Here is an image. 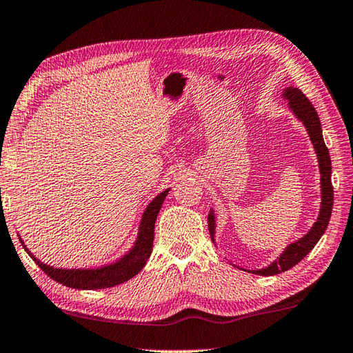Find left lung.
Listing matches in <instances>:
<instances>
[{
    "label": "left lung",
    "mask_w": 353,
    "mask_h": 353,
    "mask_svg": "<svg viewBox=\"0 0 353 353\" xmlns=\"http://www.w3.org/2000/svg\"><path fill=\"white\" fill-rule=\"evenodd\" d=\"M284 98L289 99V108L294 110L295 117L303 121V124L307 129V134L310 137V141L314 143V149L316 152L318 163H320V174H321V209L320 215H318L316 223L314 228L310 229L307 235H304L301 239H298L296 243H292L288 249H285L280 258L276 261L272 263L269 268L261 270H252L256 275H278L281 272H285L294 268L301 259L309 254V252L315 248V244L320 241V238L327 229V224L330 221L332 208H334V188H332V163L329 157V149L325 148V143L323 139V130L320 117H318L316 110L312 103L307 99L303 92L296 88H289L284 90ZM214 210H210L208 216L209 223V232L214 241L215 234V216L212 214Z\"/></svg>",
    "instance_id": "left-lung-1"
}]
</instances>
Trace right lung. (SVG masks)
Here are the masks:
<instances>
[{
	"label": "right lung",
	"mask_w": 353,
	"mask_h": 353,
	"mask_svg": "<svg viewBox=\"0 0 353 353\" xmlns=\"http://www.w3.org/2000/svg\"><path fill=\"white\" fill-rule=\"evenodd\" d=\"M169 194V189L161 192L158 196L154 198L148 209H145L141 224H139V234L138 239L128 255H124L119 261L115 264L105 265L101 269H55L50 268L48 264L39 263L38 259L33 256L29 249H26L24 243L21 241L23 248L28 250V254L33 258L39 269H41L46 275L50 276L53 281H57L63 285H68L72 289H88V290H97V289H108L114 288L121 283L129 281L134 278L139 270L144 268L145 261H148L152 248H154V236H155V221L158 216V212L161 209L164 203L165 195Z\"/></svg>",
	"instance_id": "add662e5"
}]
</instances>
